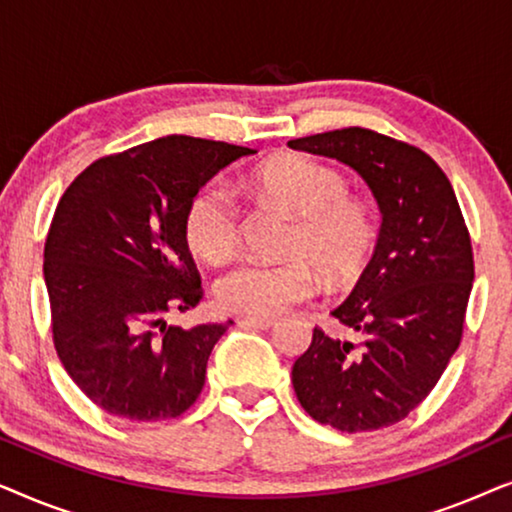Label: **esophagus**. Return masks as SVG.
<instances>
[{
	"mask_svg": "<svg viewBox=\"0 0 512 512\" xmlns=\"http://www.w3.org/2000/svg\"><path fill=\"white\" fill-rule=\"evenodd\" d=\"M240 324L251 326V328H263V331H265V328L275 326V319H272V317H242Z\"/></svg>",
	"mask_w": 512,
	"mask_h": 512,
	"instance_id": "esophagus-1",
	"label": "esophagus"
}]
</instances>
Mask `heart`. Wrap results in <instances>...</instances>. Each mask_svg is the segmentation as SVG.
Masks as SVG:
<instances>
[{
  "label": "heart",
  "mask_w": 512,
  "mask_h": 512,
  "mask_svg": "<svg viewBox=\"0 0 512 512\" xmlns=\"http://www.w3.org/2000/svg\"><path fill=\"white\" fill-rule=\"evenodd\" d=\"M247 188L254 198L296 216L286 244V251L296 258H249L223 272L216 282L221 307L270 317L312 296L317 289L314 270L338 286L361 275L375 244V219L368 205L349 198V184L338 170L286 153L254 167ZM184 233L205 261H223L237 249L242 214L223 181H207L193 193L186 205Z\"/></svg>",
  "instance_id": "1"
}]
</instances>
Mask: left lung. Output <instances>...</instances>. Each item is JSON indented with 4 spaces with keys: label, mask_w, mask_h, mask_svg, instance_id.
<instances>
[{
    "label": "left lung",
    "mask_w": 512,
    "mask_h": 512,
    "mask_svg": "<svg viewBox=\"0 0 512 512\" xmlns=\"http://www.w3.org/2000/svg\"><path fill=\"white\" fill-rule=\"evenodd\" d=\"M289 149L352 167L382 214L373 258L331 312L363 335L361 347L314 328L293 389L319 424L391 426L429 396L461 342L473 251L457 195L424 151L366 128L291 139Z\"/></svg>",
    "instance_id": "obj_1"
}]
</instances>
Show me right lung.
Here are the masks:
<instances>
[{"label": "right lung", "mask_w": 512, "mask_h": 512, "mask_svg": "<svg viewBox=\"0 0 512 512\" xmlns=\"http://www.w3.org/2000/svg\"><path fill=\"white\" fill-rule=\"evenodd\" d=\"M251 153L160 137L95 160L60 198L44 247L55 352L109 415L179 417L205 387L209 354L228 324H167V314L202 298L184 214L202 184Z\"/></svg>", "instance_id": "add662e5"}]
</instances>
